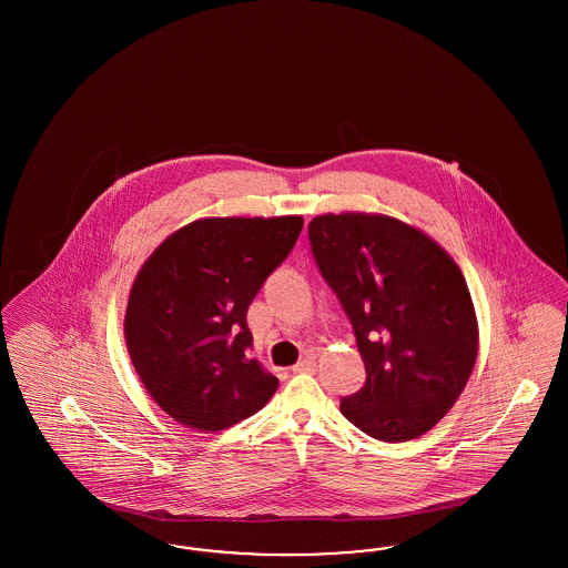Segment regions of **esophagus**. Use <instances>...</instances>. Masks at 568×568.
I'll return each mask as SVG.
<instances>
[{"label":"esophagus","instance_id":"obj_1","mask_svg":"<svg viewBox=\"0 0 568 568\" xmlns=\"http://www.w3.org/2000/svg\"><path fill=\"white\" fill-rule=\"evenodd\" d=\"M315 368H317V364H315V357H304V359H300L296 366H294V373H315Z\"/></svg>","mask_w":568,"mask_h":568}]
</instances>
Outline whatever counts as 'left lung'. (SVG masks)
I'll return each mask as SVG.
<instances>
[{"instance_id": "left-lung-1", "label": "left lung", "mask_w": 568, "mask_h": 568, "mask_svg": "<svg viewBox=\"0 0 568 568\" xmlns=\"http://www.w3.org/2000/svg\"><path fill=\"white\" fill-rule=\"evenodd\" d=\"M308 239L366 366L341 413L385 443L428 433L458 400L479 352L458 264L422 230L378 213L315 216Z\"/></svg>"}]
</instances>
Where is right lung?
I'll list each match as a JSON object with an SVG mask.
<instances>
[{
    "instance_id": "obj_1",
    "label": "right lung",
    "mask_w": 568,
    "mask_h": 568,
    "mask_svg": "<svg viewBox=\"0 0 568 568\" xmlns=\"http://www.w3.org/2000/svg\"><path fill=\"white\" fill-rule=\"evenodd\" d=\"M302 225L300 215L197 219L135 274L125 345L144 389L174 422L216 433L271 400L278 378L248 355L246 311Z\"/></svg>"
}]
</instances>
